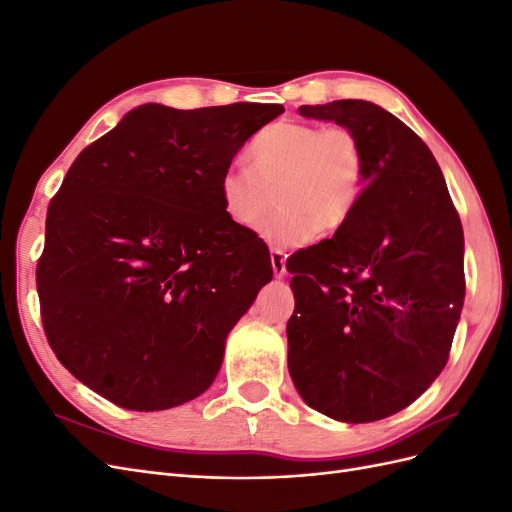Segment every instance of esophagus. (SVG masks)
<instances>
[{
    "label": "esophagus",
    "instance_id": "34e87169",
    "mask_svg": "<svg viewBox=\"0 0 512 512\" xmlns=\"http://www.w3.org/2000/svg\"><path fill=\"white\" fill-rule=\"evenodd\" d=\"M271 265L275 277H284L286 275V254L280 250H271Z\"/></svg>",
    "mask_w": 512,
    "mask_h": 512
}]
</instances>
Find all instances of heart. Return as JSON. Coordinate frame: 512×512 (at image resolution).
Here are the masks:
<instances>
[{
	"mask_svg": "<svg viewBox=\"0 0 512 512\" xmlns=\"http://www.w3.org/2000/svg\"><path fill=\"white\" fill-rule=\"evenodd\" d=\"M245 160L252 171L226 168L220 177L222 209L232 224L256 230L280 199L281 209L260 227V237L280 250L312 241L318 232L335 235L363 198L365 153L346 126L271 123L247 145Z\"/></svg>",
	"mask_w": 512,
	"mask_h": 512,
	"instance_id": "heart-1",
	"label": "heart"
}]
</instances>
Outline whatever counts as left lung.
<instances>
[{
	"mask_svg": "<svg viewBox=\"0 0 512 512\" xmlns=\"http://www.w3.org/2000/svg\"><path fill=\"white\" fill-rule=\"evenodd\" d=\"M361 138L365 190L331 239L288 258V371L309 408L371 423L440 376L461 316L463 230L442 170L404 121L367 100L301 106Z\"/></svg>",
	"mask_w": 512,
	"mask_h": 512,
	"instance_id": "obj_1",
	"label": "left lung"
}]
</instances>
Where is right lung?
<instances>
[{
    "mask_svg": "<svg viewBox=\"0 0 512 512\" xmlns=\"http://www.w3.org/2000/svg\"><path fill=\"white\" fill-rule=\"evenodd\" d=\"M282 113L149 102L74 160L46 213L36 284L46 339L91 391L153 412L213 384L228 333L273 277L267 243L224 213L220 177Z\"/></svg>",
    "mask_w": 512,
    "mask_h": 512,
    "instance_id": "1",
    "label": "right lung"
}]
</instances>
